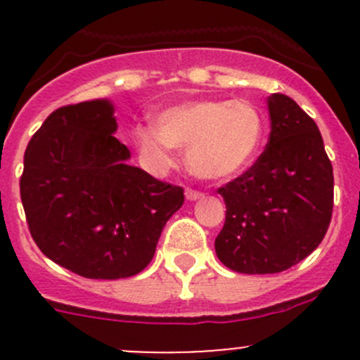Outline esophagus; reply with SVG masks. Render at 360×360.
I'll use <instances>...</instances> for the list:
<instances>
[{
    "label": "esophagus",
    "instance_id": "1",
    "mask_svg": "<svg viewBox=\"0 0 360 360\" xmlns=\"http://www.w3.org/2000/svg\"><path fill=\"white\" fill-rule=\"evenodd\" d=\"M203 193L198 190H191V188H186V198L188 200H198V198H202Z\"/></svg>",
    "mask_w": 360,
    "mask_h": 360
}]
</instances>
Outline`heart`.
<instances>
[{"label":"heart","mask_w":360,"mask_h":360,"mask_svg":"<svg viewBox=\"0 0 360 360\" xmlns=\"http://www.w3.org/2000/svg\"><path fill=\"white\" fill-rule=\"evenodd\" d=\"M264 118L245 99H202L177 104L134 129V144L155 170L169 169L176 148H186L188 167L207 179H228L245 170L263 143Z\"/></svg>","instance_id":"b5f03b06"}]
</instances>
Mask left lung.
Segmentation results:
<instances>
[{
    "label": "left lung",
    "mask_w": 360,
    "mask_h": 360,
    "mask_svg": "<svg viewBox=\"0 0 360 360\" xmlns=\"http://www.w3.org/2000/svg\"><path fill=\"white\" fill-rule=\"evenodd\" d=\"M271 130L256 162L217 190L226 219L214 248L238 274H278L314 252L333 216L335 177L319 127L291 97H268Z\"/></svg>",
    "instance_id": "1"
}]
</instances>
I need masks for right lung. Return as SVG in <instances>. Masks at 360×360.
<instances>
[{
  "label": "right lung",
  "instance_id": "right-lung-1",
  "mask_svg": "<svg viewBox=\"0 0 360 360\" xmlns=\"http://www.w3.org/2000/svg\"><path fill=\"white\" fill-rule=\"evenodd\" d=\"M110 101L56 110L36 130L20 176L32 240L85 278H127L153 259L163 226L184 202L181 186L127 163Z\"/></svg>",
  "mask_w": 360,
  "mask_h": 360
}]
</instances>
